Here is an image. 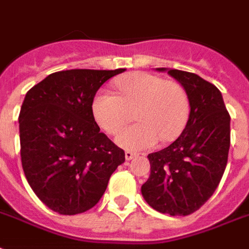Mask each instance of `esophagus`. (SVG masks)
Here are the masks:
<instances>
[{"instance_id":"obj_1","label":"esophagus","mask_w":249,"mask_h":249,"mask_svg":"<svg viewBox=\"0 0 249 249\" xmlns=\"http://www.w3.org/2000/svg\"><path fill=\"white\" fill-rule=\"evenodd\" d=\"M134 157H136V153H133V151H125V159H126V160H130V159H133L134 158Z\"/></svg>"}]
</instances>
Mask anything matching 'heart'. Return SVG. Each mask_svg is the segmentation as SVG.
Wrapping results in <instances>:
<instances>
[{
  "mask_svg": "<svg viewBox=\"0 0 249 249\" xmlns=\"http://www.w3.org/2000/svg\"><path fill=\"white\" fill-rule=\"evenodd\" d=\"M120 95L99 90L91 102V113L107 134H115L132 120L137 124L123 129L116 137L128 150L150 149L160 140L174 141L187 125L191 103L181 85L146 71H134L116 82Z\"/></svg>",
  "mask_w": 249,
  "mask_h": 249,
  "instance_id": "heart-1",
  "label": "heart"
}]
</instances>
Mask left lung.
Instances as JSON below:
<instances>
[{
    "instance_id": "left-lung-1",
    "label": "left lung",
    "mask_w": 249,
    "mask_h": 249,
    "mask_svg": "<svg viewBox=\"0 0 249 249\" xmlns=\"http://www.w3.org/2000/svg\"><path fill=\"white\" fill-rule=\"evenodd\" d=\"M167 73L187 91L189 119L175 142L147 155L150 176L141 192L159 213L189 215L213 196L223 176L230 149V115L213 83L183 70Z\"/></svg>"
}]
</instances>
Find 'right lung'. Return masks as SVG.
<instances>
[{
	"mask_svg": "<svg viewBox=\"0 0 249 249\" xmlns=\"http://www.w3.org/2000/svg\"><path fill=\"white\" fill-rule=\"evenodd\" d=\"M125 69H71L30 89L19 113L20 158L30 187L64 215L94 208L125 162L124 150L100 133L91 102L107 79Z\"/></svg>",
	"mask_w": 249,
	"mask_h": 249,
	"instance_id": "1",
	"label": "right lung"
}]
</instances>
